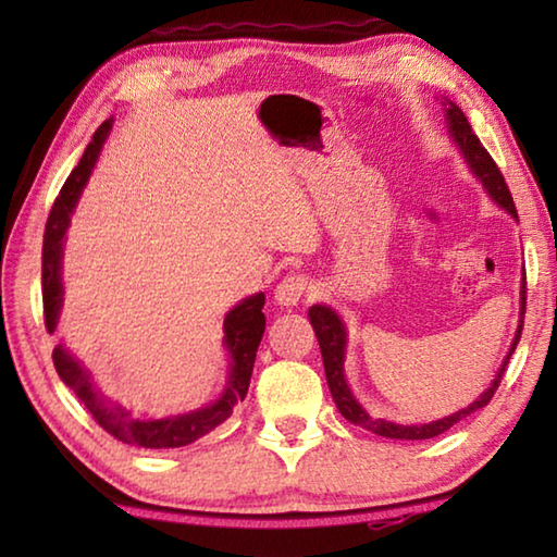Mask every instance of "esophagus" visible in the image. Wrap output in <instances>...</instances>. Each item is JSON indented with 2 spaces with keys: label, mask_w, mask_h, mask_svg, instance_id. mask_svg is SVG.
<instances>
[{
  "label": "esophagus",
  "mask_w": 557,
  "mask_h": 557,
  "mask_svg": "<svg viewBox=\"0 0 557 557\" xmlns=\"http://www.w3.org/2000/svg\"><path fill=\"white\" fill-rule=\"evenodd\" d=\"M309 289H312V280H309V277H305V275H287L277 285L275 299H277V305H282V307H292V305H297V301L305 297Z\"/></svg>",
  "instance_id": "1"
}]
</instances>
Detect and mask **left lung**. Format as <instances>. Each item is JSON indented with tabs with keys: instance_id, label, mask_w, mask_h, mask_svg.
<instances>
[{
	"instance_id": "obj_1",
	"label": "left lung",
	"mask_w": 557,
	"mask_h": 557,
	"mask_svg": "<svg viewBox=\"0 0 557 557\" xmlns=\"http://www.w3.org/2000/svg\"><path fill=\"white\" fill-rule=\"evenodd\" d=\"M445 110H447V129H449V137L455 139L459 152L465 154V162L469 164L471 172L476 174L479 182L486 188V194L492 196V199L502 206L504 211H508L518 219L516 213V203L511 199V191H508V186L504 182V174L502 169L496 166V162L492 159V154L486 152L484 145L479 143V137L471 132V125L467 122V115L461 112L455 102H445ZM523 314H525V272H523V285H521V319H518V329H516V336H513V344L508 348V356L504 358L502 369H498L496 379L492 381V385L479 395V398L469 405V408L459 410V412H451L447 418L435 420V422H428V425H395V422L388 420H375L371 418L369 412H366L358 400L354 398L351 388H348V383L344 379V358H346V326L342 324V319L334 312L332 307H324V305H314L309 309V322L314 326V334L319 338V348H322V358H324V373H326V383H329V391H332V398L336 403L338 412L344 414L348 422H354V425L363 428L373 432V435H381V437H391V440H430V437H437L442 432H447L451 425H457L459 420H465L467 414L476 412L479 408H484L488 405V400L494 398V393L498 388V383L504 379V371L508 366V358L516 351L518 346V338H521V329H523Z\"/></svg>"
}]
</instances>
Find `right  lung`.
<instances>
[{"instance_id": "add662e5", "label": "right lung", "mask_w": 557, "mask_h": 557, "mask_svg": "<svg viewBox=\"0 0 557 557\" xmlns=\"http://www.w3.org/2000/svg\"><path fill=\"white\" fill-rule=\"evenodd\" d=\"M112 122L106 120L92 135V143L83 152L78 166L73 169L71 176L65 178L61 194L55 196L53 209L46 221L44 233V252H41V285H44V322L46 329L53 334L55 324H59V314L63 307V282H61V260H63V235L71 223V213L78 203V196L86 186L92 166L98 162V154L102 143L108 139V132ZM262 305H265V295L258 292L240 305H235L223 322V346L228 348L231 356V373L228 383H225L223 395L215 403L206 405V408L191 410L186 414H174V418L162 420H145L135 418L132 410L122 408V405L112 403L110 398L100 393V388L92 381L90 371L75 358L69 348L59 344L53 348V366L61 381L78 395L81 403L90 410L98 425L110 432L112 437L125 442V445H137L145 449H174L191 445L203 435H209L233 414L235 405L243 403L248 395L252 366H256V354L260 346V338L265 334V314H262Z\"/></svg>"}]
</instances>
